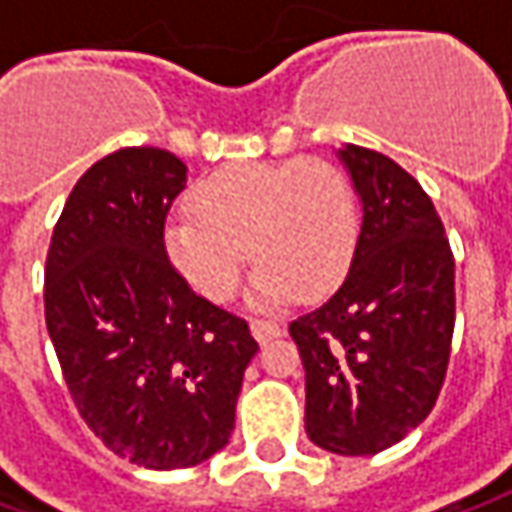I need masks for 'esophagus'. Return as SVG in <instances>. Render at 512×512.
I'll return each instance as SVG.
<instances>
[{
	"label": "esophagus",
	"mask_w": 512,
	"mask_h": 512,
	"mask_svg": "<svg viewBox=\"0 0 512 512\" xmlns=\"http://www.w3.org/2000/svg\"><path fill=\"white\" fill-rule=\"evenodd\" d=\"M252 335L257 338V344H269L272 338H280V335H283V329H280V323L275 321L255 318V321H252Z\"/></svg>",
	"instance_id": "esophagus-1"
}]
</instances>
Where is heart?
<instances>
[{"instance_id": "1", "label": "heart", "mask_w": 512, "mask_h": 512, "mask_svg": "<svg viewBox=\"0 0 512 512\" xmlns=\"http://www.w3.org/2000/svg\"><path fill=\"white\" fill-rule=\"evenodd\" d=\"M191 212L168 223L166 249L209 300L232 298L243 249L260 266L257 300L323 295L344 278L358 243L352 186L321 157L220 168L191 191Z\"/></svg>"}]
</instances>
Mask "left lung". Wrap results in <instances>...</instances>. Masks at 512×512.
<instances>
[{
  "instance_id": "1",
  "label": "left lung",
  "mask_w": 512,
  "mask_h": 512,
  "mask_svg": "<svg viewBox=\"0 0 512 512\" xmlns=\"http://www.w3.org/2000/svg\"><path fill=\"white\" fill-rule=\"evenodd\" d=\"M338 154L361 197V232L344 283L289 335L306 369V435L338 456H375L435 407L456 326V260L412 174L361 145Z\"/></svg>"
}]
</instances>
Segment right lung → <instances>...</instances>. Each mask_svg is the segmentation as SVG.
Instances as JSON below:
<instances>
[{
  "instance_id": "right-lung-1",
  "label": "right lung",
  "mask_w": 512,
  "mask_h": 512,
  "mask_svg": "<svg viewBox=\"0 0 512 512\" xmlns=\"http://www.w3.org/2000/svg\"><path fill=\"white\" fill-rule=\"evenodd\" d=\"M186 166L131 145L88 168L45 260V323L65 387L102 444L148 470L194 467L229 444L249 323L194 295L166 255Z\"/></svg>"
}]
</instances>
